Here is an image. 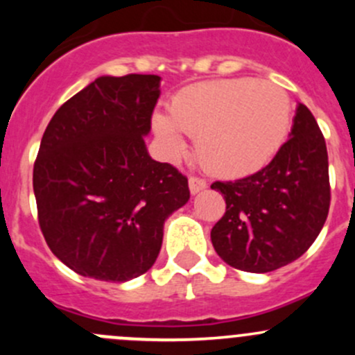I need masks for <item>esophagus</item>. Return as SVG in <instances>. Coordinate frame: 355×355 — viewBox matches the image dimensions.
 I'll return each instance as SVG.
<instances>
[{"instance_id": "1", "label": "esophagus", "mask_w": 355, "mask_h": 355, "mask_svg": "<svg viewBox=\"0 0 355 355\" xmlns=\"http://www.w3.org/2000/svg\"><path fill=\"white\" fill-rule=\"evenodd\" d=\"M206 187H207V184H206V180H202V178H198V177L189 178V189H191L192 194H198V192L204 191Z\"/></svg>"}]
</instances>
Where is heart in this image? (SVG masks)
<instances>
[{"mask_svg": "<svg viewBox=\"0 0 355 355\" xmlns=\"http://www.w3.org/2000/svg\"><path fill=\"white\" fill-rule=\"evenodd\" d=\"M170 118L153 114V130L171 156L185 151L182 132L196 137L200 166L221 178L263 170L280 151L292 120L287 92L271 82L237 77L200 82L178 91Z\"/></svg>", "mask_w": 355, "mask_h": 355, "instance_id": "1", "label": "heart"}]
</instances>
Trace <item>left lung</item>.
I'll return each instance as SVG.
<instances>
[{
    "label": "left lung",
    "instance_id": "left-lung-1",
    "mask_svg": "<svg viewBox=\"0 0 355 355\" xmlns=\"http://www.w3.org/2000/svg\"><path fill=\"white\" fill-rule=\"evenodd\" d=\"M268 166L235 182H214L227 202L211 230L218 256L249 273L299 259L316 241L330 209L324 137L313 113L297 105L292 130Z\"/></svg>",
    "mask_w": 355,
    "mask_h": 355
}]
</instances>
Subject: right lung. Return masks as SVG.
<instances>
[{"mask_svg":"<svg viewBox=\"0 0 355 355\" xmlns=\"http://www.w3.org/2000/svg\"><path fill=\"white\" fill-rule=\"evenodd\" d=\"M161 77L103 75L60 106L34 163L39 227L82 277L128 282L155 264L163 225L187 204V178L149 156Z\"/></svg>","mask_w":355,"mask_h":355,"instance_id":"right-lung-1","label":"right lung"}]
</instances>
